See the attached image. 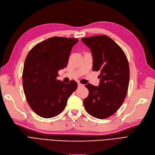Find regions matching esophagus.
<instances>
[{
    "mask_svg": "<svg viewBox=\"0 0 155 155\" xmlns=\"http://www.w3.org/2000/svg\"><path fill=\"white\" fill-rule=\"evenodd\" d=\"M78 86H79V87H80V86H83L84 85H83V84H81V83H78Z\"/></svg>",
    "mask_w": 155,
    "mask_h": 155,
    "instance_id": "34e87169",
    "label": "esophagus"
}]
</instances>
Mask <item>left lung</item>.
Here are the masks:
<instances>
[{
  "mask_svg": "<svg viewBox=\"0 0 155 155\" xmlns=\"http://www.w3.org/2000/svg\"><path fill=\"white\" fill-rule=\"evenodd\" d=\"M81 41L91 50L93 71L101 72L98 86L85 85L89 94L84 99V106L93 117L106 119L114 114L125 101L130 79L128 61L123 49L106 35Z\"/></svg>",
  "mask_w": 155,
  "mask_h": 155,
  "instance_id": "obj_1",
  "label": "left lung"
}]
</instances>
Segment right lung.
<instances>
[{"instance_id":"right-lung-1","label":"right lung","mask_w":155,"mask_h":155,"mask_svg":"<svg viewBox=\"0 0 155 155\" xmlns=\"http://www.w3.org/2000/svg\"><path fill=\"white\" fill-rule=\"evenodd\" d=\"M76 38L53 37L36 45L24 63L23 87L27 101L34 112L50 118L65 109L68 98L78 87L75 81L69 84L58 80V72L65 68Z\"/></svg>"}]
</instances>
